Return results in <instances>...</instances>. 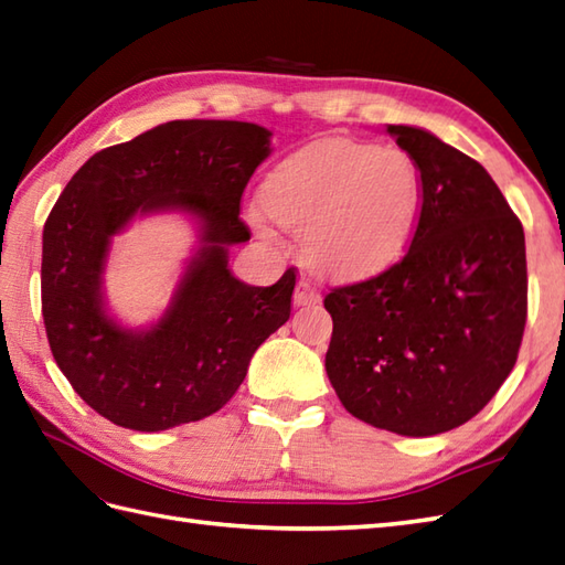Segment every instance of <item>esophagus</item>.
I'll return each mask as SVG.
<instances>
[{"mask_svg": "<svg viewBox=\"0 0 565 565\" xmlns=\"http://www.w3.org/2000/svg\"><path fill=\"white\" fill-rule=\"evenodd\" d=\"M318 300H320L318 288H315L310 281L300 279L296 286V294H294V303L296 306H312V303H318Z\"/></svg>", "mask_w": 565, "mask_h": 565, "instance_id": "34e87169", "label": "esophagus"}]
</instances>
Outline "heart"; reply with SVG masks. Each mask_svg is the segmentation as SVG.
<instances>
[{
	"mask_svg": "<svg viewBox=\"0 0 565 565\" xmlns=\"http://www.w3.org/2000/svg\"><path fill=\"white\" fill-rule=\"evenodd\" d=\"M424 200V178L409 153L363 141H324L281 161L262 182V238L298 231L315 269L363 279L387 269L409 247ZM273 222L269 224L266 218Z\"/></svg>",
	"mask_w": 565,
	"mask_h": 565,
	"instance_id": "obj_1",
	"label": "heart"
}]
</instances>
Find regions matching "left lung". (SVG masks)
Instances as JSON below:
<instances>
[{
  "label": "left lung",
  "instance_id": "1",
  "mask_svg": "<svg viewBox=\"0 0 565 565\" xmlns=\"http://www.w3.org/2000/svg\"><path fill=\"white\" fill-rule=\"evenodd\" d=\"M387 132L422 170V214L402 262L324 296V369L349 414L424 438L467 424L513 371L527 320L524 231L481 163L426 129Z\"/></svg>",
  "mask_w": 565,
  "mask_h": 565
}]
</instances>
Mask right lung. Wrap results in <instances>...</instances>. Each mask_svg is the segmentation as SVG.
Here are the masks:
<instances>
[{
  "label": "right lung",
  "mask_w": 565,
  "mask_h": 565,
  "mask_svg": "<svg viewBox=\"0 0 565 565\" xmlns=\"http://www.w3.org/2000/svg\"><path fill=\"white\" fill-rule=\"evenodd\" d=\"M269 137L253 122H166L90 156L52 206L41 267L47 342L76 395L115 426L153 433L218 412L291 315L294 267L274 286H247L228 269V247L250 241L241 196ZM153 211L190 213L201 247L160 322L127 331L104 308L102 271L111 235Z\"/></svg>",
  "instance_id": "add662e5"
}]
</instances>
